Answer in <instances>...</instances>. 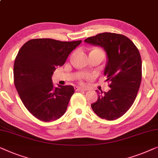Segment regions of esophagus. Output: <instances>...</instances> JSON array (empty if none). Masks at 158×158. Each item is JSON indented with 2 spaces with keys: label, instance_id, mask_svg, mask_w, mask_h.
Instances as JSON below:
<instances>
[{
  "label": "esophagus",
  "instance_id": "1",
  "mask_svg": "<svg viewBox=\"0 0 158 158\" xmlns=\"http://www.w3.org/2000/svg\"><path fill=\"white\" fill-rule=\"evenodd\" d=\"M74 89H75V90H76V91H86V90H87V89L79 87V86H76V87H75Z\"/></svg>",
  "mask_w": 158,
  "mask_h": 158
}]
</instances>
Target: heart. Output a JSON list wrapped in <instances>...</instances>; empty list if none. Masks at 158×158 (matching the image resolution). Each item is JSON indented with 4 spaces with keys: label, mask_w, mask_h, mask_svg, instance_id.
Segmentation results:
<instances>
[{
    "label": "heart",
    "mask_w": 158,
    "mask_h": 158,
    "mask_svg": "<svg viewBox=\"0 0 158 158\" xmlns=\"http://www.w3.org/2000/svg\"><path fill=\"white\" fill-rule=\"evenodd\" d=\"M94 50H95V51H100V52H102L101 50L97 49V48H95V49H94ZM91 77L90 74H82V75H81V76L79 77V81H80V82H81V83H83V79H86V78H89V77Z\"/></svg>",
    "instance_id": "1"
}]
</instances>
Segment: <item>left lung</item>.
Here are the masks:
<instances>
[{"mask_svg":"<svg viewBox=\"0 0 158 158\" xmlns=\"http://www.w3.org/2000/svg\"><path fill=\"white\" fill-rule=\"evenodd\" d=\"M105 51L108 61L104 69L110 89L99 93L91 104L97 116L106 120L119 118L129 110L136 99L142 80V60L138 48L125 35L102 33L84 40Z\"/></svg>","mask_w":158,"mask_h":158,"instance_id":"left-lung-1","label":"left lung"}]
</instances>
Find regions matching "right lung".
Wrapping results in <instances>:
<instances>
[{"label": "right lung", "mask_w": 158, "mask_h": 158, "mask_svg": "<svg viewBox=\"0 0 158 158\" xmlns=\"http://www.w3.org/2000/svg\"><path fill=\"white\" fill-rule=\"evenodd\" d=\"M81 42L34 39L20 48L13 66L14 84L24 106L39 120L54 121L66 112L74 89L54 87L52 77Z\"/></svg>", "instance_id": "obj_1"}]
</instances>
